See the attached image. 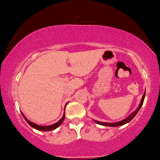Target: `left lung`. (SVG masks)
<instances>
[{
  "mask_svg": "<svg viewBox=\"0 0 160 160\" xmlns=\"http://www.w3.org/2000/svg\"><path fill=\"white\" fill-rule=\"evenodd\" d=\"M145 93L143 94V96L142 97V99H141V102L140 103V105L139 107L137 108L136 109H135L133 112H132L131 115H129L128 117L126 118L125 119H123V120L121 121H118V122H116V123H105V122H101V121H94V122L99 124V125H102V126H111V127H115V126H123L124 124H126L127 123H128L131 121L132 118H133L135 115L137 114L138 112V111L140 109V108H141L142 105L143 104V102H144V99H145Z\"/></svg>",
  "mask_w": 160,
  "mask_h": 160,
  "instance_id": "1",
  "label": "left lung"
}]
</instances>
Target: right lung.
<instances>
[{
	"label": "right lung",
	"mask_w": 160,
	"mask_h": 160,
	"mask_svg": "<svg viewBox=\"0 0 160 160\" xmlns=\"http://www.w3.org/2000/svg\"><path fill=\"white\" fill-rule=\"evenodd\" d=\"M67 104V103H66ZM22 113V112H21ZM22 115L23 116L24 118L25 119V121H27L29 123V126H31L32 128H34L35 129L38 130V131H52V130H54L56 128H57L58 127L61 125V124L63 123V121H64V118H65V111H64V114L63 116V117H62L60 120H59L57 123L53 124V125H51V126H39V125H37V124L34 123L33 122H31V121H29L28 118H27L25 115L23 114L22 113Z\"/></svg>",
	"instance_id": "right-lung-1"
}]
</instances>
